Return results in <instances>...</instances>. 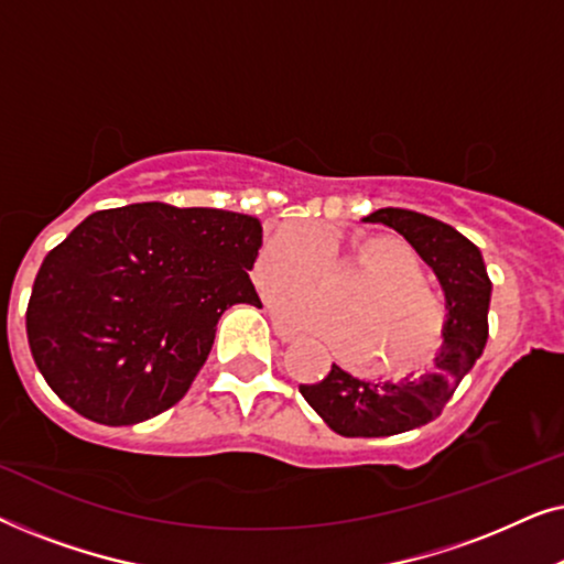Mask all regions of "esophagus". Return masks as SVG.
<instances>
[{
    "label": "esophagus",
    "instance_id": "esophagus-1",
    "mask_svg": "<svg viewBox=\"0 0 564 564\" xmlns=\"http://www.w3.org/2000/svg\"><path fill=\"white\" fill-rule=\"evenodd\" d=\"M272 328H274L276 338H282V341H295V338H297L295 330H292L290 326H284V323L276 321V318H272Z\"/></svg>",
    "mask_w": 564,
    "mask_h": 564
}]
</instances>
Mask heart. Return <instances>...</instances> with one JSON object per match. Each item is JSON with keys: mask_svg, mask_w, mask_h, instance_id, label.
Instances as JSON below:
<instances>
[{"mask_svg": "<svg viewBox=\"0 0 564 564\" xmlns=\"http://www.w3.org/2000/svg\"><path fill=\"white\" fill-rule=\"evenodd\" d=\"M351 263L366 274L345 285L338 308L317 293L290 291L310 286L325 264ZM253 282L274 297L290 323L313 330L344 351H359V367L382 375H408L434 361L446 336V305L423 280L419 251L400 236L367 234L351 238L344 251L311 223H288L261 246Z\"/></svg>", "mask_w": 564, "mask_h": 564, "instance_id": "heart-1", "label": "heart"}]
</instances>
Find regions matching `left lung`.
<instances>
[{"label":"left lung","instance_id":"obj_1","mask_svg":"<svg viewBox=\"0 0 564 564\" xmlns=\"http://www.w3.org/2000/svg\"><path fill=\"white\" fill-rule=\"evenodd\" d=\"M365 220L398 230L434 269L444 288L449 318L442 351L426 375L405 377L400 382H365L330 365L323 380L300 384L307 405L336 434L349 438L395 436L442 415L488 341L492 290L480 249L446 223L403 207H382Z\"/></svg>","mask_w":564,"mask_h":564}]
</instances>
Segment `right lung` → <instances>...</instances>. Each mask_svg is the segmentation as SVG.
<instances>
[{
    "instance_id": "add662e5",
    "label": "right lung",
    "mask_w": 564,
    "mask_h": 564,
    "mask_svg": "<svg viewBox=\"0 0 564 564\" xmlns=\"http://www.w3.org/2000/svg\"><path fill=\"white\" fill-rule=\"evenodd\" d=\"M257 218L138 203L91 213L37 269L25 328L48 388L84 419L133 426L187 395L249 280Z\"/></svg>"
}]
</instances>
